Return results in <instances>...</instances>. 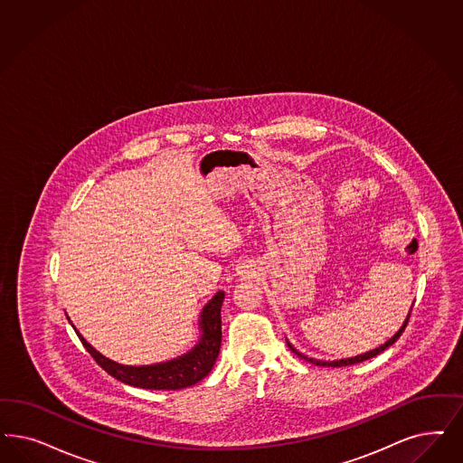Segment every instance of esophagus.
I'll return each mask as SVG.
<instances>
[{"mask_svg":"<svg viewBox=\"0 0 463 463\" xmlns=\"http://www.w3.org/2000/svg\"><path fill=\"white\" fill-rule=\"evenodd\" d=\"M236 273L240 275L241 279H253L255 277V269H253V265H246V263H242L240 265L238 269H236Z\"/></svg>","mask_w":463,"mask_h":463,"instance_id":"34e87169","label":"esophagus"}]
</instances>
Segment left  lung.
<instances>
[{"label": "left lung", "mask_w": 463, "mask_h": 463, "mask_svg": "<svg viewBox=\"0 0 463 463\" xmlns=\"http://www.w3.org/2000/svg\"><path fill=\"white\" fill-rule=\"evenodd\" d=\"M412 307H414V304L411 306V311H412ZM411 311H409V315H407V318L403 321V325L400 326L399 332L395 334V335L392 336L390 340H386L383 345L380 347H376V349H373V351L364 352V354H359V355H354V357H347V359H338V361H319V359H313V357H307V355H304L303 352L298 351L290 342L288 340V349L294 352L298 357H301L304 361H307V363H311V364H317V366H328V367H342V366H352V364H357V363H363V361H367V359H371V357H376L378 354H382L383 351H386L390 345H393L397 340H399L400 335L403 334V330H405V326H407V323H409V318H411Z\"/></svg>", "instance_id": "8db88e82"}]
</instances>
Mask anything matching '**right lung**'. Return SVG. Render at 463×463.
I'll return each mask as SVG.
<instances>
[{
  "label": "right lung",
  "instance_id": "right-lung-1",
  "mask_svg": "<svg viewBox=\"0 0 463 463\" xmlns=\"http://www.w3.org/2000/svg\"><path fill=\"white\" fill-rule=\"evenodd\" d=\"M223 294L219 290L202 309L198 326H200V340L193 347L192 351L150 366H125L118 364L111 359L104 357L100 352L96 351L83 336L80 332L79 338L83 347L96 359L97 364L102 367L106 373H109L116 380L127 383L129 386H138L146 390H181L188 388L198 382H202L212 367L215 364L219 352H221V342H222V319H221V307H222Z\"/></svg>",
  "mask_w": 463,
  "mask_h": 463
}]
</instances>
